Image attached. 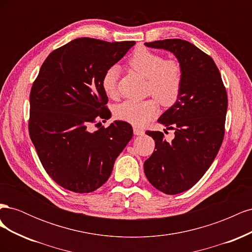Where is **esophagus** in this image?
Returning a JSON list of instances; mask_svg holds the SVG:
<instances>
[{
    "mask_svg": "<svg viewBox=\"0 0 252 252\" xmlns=\"http://www.w3.org/2000/svg\"><path fill=\"white\" fill-rule=\"evenodd\" d=\"M144 130L142 128H140V127H133V133L135 134V135H142V134H144Z\"/></svg>",
    "mask_w": 252,
    "mask_h": 252,
    "instance_id": "esophagus-1",
    "label": "esophagus"
}]
</instances>
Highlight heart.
I'll return each mask as SVG.
<instances>
[{"instance_id":"1","label":"heart","mask_w":252,"mask_h":252,"mask_svg":"<svg viewBox=\"0 0 252 252\" xmlns=\"http://www.w3.org/2000/svg\"><path fill=\"white\" fill-rule=\"evenodd\" d=\"M128 66L147 79V94L154 95L159 104L171 106L177 102L183 81L182 67L178 61L164 60L159 53L145 47H138L129 58ZM119 73V67L111 66L103 74L102 88L109 97L117 95ZM158 112V103L154 98L144 101L127 100L114 108V117L134 126H144L154 119Z\"/></svg>"}]
</instances>
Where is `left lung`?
<instances>
[{
	"label": "left lung",
	"instance_id": "1",
	"mask_svg": "<svg viewBox=\"0 0 252 252\" xmlns=\"http://www.w3.org/2000/svg\"><path fill=\"white\" fill-rule=\"evenodd\" d=\"M172 52L182 67L180 95L158 123L174 130L168 143L161 131H146L156 151L144 163L150 184L166 194L191 188L208 170L222 145L228 98L215 61L193 44L181 39L145 43Z\"/></svg>",
	"mask_w": 252,
	"mask_h": 252
}]
</instances>
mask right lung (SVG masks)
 <instances>
[{
	"instance_id": "1",
	"label": "right lung",
	"mask_w": 252,
	"mask_h": 252,
	"mask_svg": "<svg viewBox=\"0 0 252 252\" xmlns=\"http://www.w3.org/2000/svg\"><path fill=\"white\" fill-rule=\"evenodd\" d=\"M134 44L91 37L72 40L50 53L32 84L30 139L44 169L67 190L88 193L100 188L132 138L127 122L114 121L94 132L88 126L97 118H110L103 74Z\"/></svg>"
}]
</instances>
